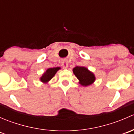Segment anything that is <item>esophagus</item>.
I'll return each instance as SVG.
<instances>
[{"label":"esophagus","mask_w":134,"mask_h":134,"mask_svg":"<svg viewBox=\"0 0 134 134\" xmlns=\"http://www.w3.org/2000/svg\"><path fill=\"white\" fill-rule=\"evenodd\" d=\"M62 66L64 69H67L68 67L69 64H68V62H67V60H63L62 62Z\"/></svg>","instance_id":"esophagus-1"}]
</instances>
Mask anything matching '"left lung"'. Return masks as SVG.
I'll return each instance as SVG.
<instances>
[{
    "mask_svg": "<svg viewBox=\"0 0 134 134\" xmlns=\"http://www.w3.org/2000/svg\"><path fill=\"white\" fill-rule=\"evenodd\" d=\"M74 75L79 80L78 83L82 86L87 87L90 86L96 80L94 73L86 67H78L76 66L72 69Z\"/></svg>",
    "mask_w": 134,
    "mask_h": 134,
    "instance_id": "left-lung-1",
    "label": "left lung"
}]
</instances>
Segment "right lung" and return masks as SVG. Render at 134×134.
Returning <instances> with one entry per match:
<instances>
[{"label": "right lung", "mask_w": 134, "mask_h": 134, "mask_svg": "<svg viewBox=\"0 0 134 134\" xmlns=\"http://www.w3.org/2000/svg\"><path fill=\"white\" fill-rule=\"evenodd\" d=\"M61 69V67H53V68L47 69L45 72L40 77V80L41 82L43 83H47L56 74L58 71H59Z\"/></svg>", "instance_id": "obj_1"}]
</instances>
